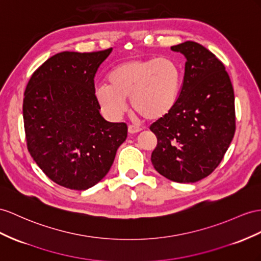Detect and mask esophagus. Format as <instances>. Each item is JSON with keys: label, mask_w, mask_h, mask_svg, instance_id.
<instances>
[{"label": "esophagus", "mask_w": 261, "mask_h": 261, "mask_svg": "<svg viewBox=\"0 0 261 261\" xmlns=\"http://www.w3.org/2000/svg\"><path fill=\"white\" fill-rule=\"evenodd\" d=\"M142 129L140 128V126H138V125H133V124H129V126H128V131H129V133H138V132H140L141 131Z\"/></svg>", "instance_id": "obj_1"}]
</instances>
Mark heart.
Wrapping results in <instances>:
<instances>
[{
	"label": "heart",
	"mask_w": 261,
	"mask_h": 261,
	"mask_svg": "<svg viewBox=\"0 0 261 261\" xmlns=\"http://www.w3.org/2000/svg\"><path fill=\"white\" fill-rule=\"evenodd\" d=\"M182 85V70L170 57L132 58L117 65L108 75V86L96 89L97 101L111 118L125 111L130 98L133 111L155 121L174 108Z\"/></svg>",
	"instance_id": "b5f03b06"
}]
</instances>
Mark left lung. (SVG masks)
<instances>
[{
  "label": "left lung",
  "instance_id": "1",
  "mask_svg": "<svg viewBox=\"0 0 261 261\" xmlns=\"http://www.w3.org/2000/svg\"><path fill=\"white\" fill-rule=\"evenodd\" d=\"M186 57L174 108L151 124L158 143L154 169L177 183H194L215 170L235 135V96L228 73L204 46L188 41L172 46Z\"/></svg>",
  "mask_w": 261,
  "mask_h": 261
}]
</instances>
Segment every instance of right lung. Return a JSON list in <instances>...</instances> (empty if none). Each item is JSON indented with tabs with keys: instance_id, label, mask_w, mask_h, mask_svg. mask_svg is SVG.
<instances>
[{
	"instance_id": "1",
	"label": "right lung",
	"mask_w": 261,
	"mask_h": 261,
	"mask_svg": "<svg viewBox=\"0 0 261 261\" xmlns=\"http://www.w3.org/2000/svg\"><path fill=\"white\" fill-rule=\"evenodd\" d=\"M112 48L63 51L33 72L24 92L26 144L53 182L84 191L109 172L128 135L124 122H108L99 112L95 76Z\"/></svg>"
}]
</instances>
